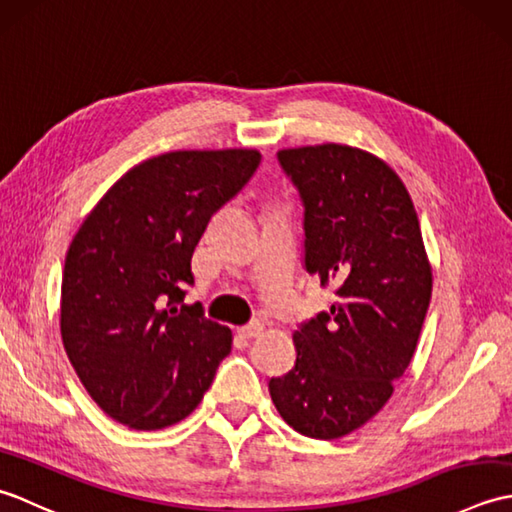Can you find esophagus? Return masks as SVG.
I'll return each instance as SVG.
<instances>
[{
    "instance_id": "34e87169",
    "label": "esophagus",
    "mask_w": 512,
    "mask_h": 512,
    "mask_svg": "<svg viewBox=\"0 0 512 512\" xmlns=\"http://www.w3.org/2000/svg\"><path fill=\"white\" fill-rule=\"evenodd\" d=\"M262 330H264V325L259 323V321H253V323L244 325V328H239V330H237V334L242 336V339H255V336L262 334Z\"/></svg>"
}]
</instances>
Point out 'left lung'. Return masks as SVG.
<instances>
[{"mask_svg": "<svg viewBox=\"0 0 512 512\" xmlns=\"http://www.w3.org/2000/svg\"><path fill=\"white\" fill-rule=\"evenodd\" d=\"M277 158L306 209L303 268L336 299L292 332L295 367L268 389L301 436L336 440L372 420L409 367L431 264L409 191L387 162L336 143Z\"/></svg>", "mask_w": 512, "mask_h": 512, "instance_id": "8db88e82", "label": "left lung"}]
</instances>
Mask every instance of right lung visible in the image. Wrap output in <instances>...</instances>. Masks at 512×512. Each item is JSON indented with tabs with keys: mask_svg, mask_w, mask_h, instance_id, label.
Segmentation results:
<instances>
[{
	"mask_svg": "<svg viewBox=\"0 0 512 512\" xmlns=\"http://www.w3.org/2000/svg\"><path fill=\"white\" fill-rule=\"evenodd\" d=\"M257 149L169 151L116 180L76 231L61 281V339L107 416L136 431L184 420L231 352L226 325L180 306L217 209L259 167Z\"/></svg>",
	"mask_w": 512,
	"mask_h": 512,
	"instance_id": "1",
	"label": "right lung"
}]
</instances>
